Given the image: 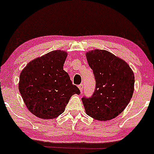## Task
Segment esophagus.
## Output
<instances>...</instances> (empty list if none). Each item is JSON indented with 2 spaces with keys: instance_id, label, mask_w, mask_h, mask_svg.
I'll use <instances>...</instances> for the list:
<instances>
[{
  "instance_id": "34e87169",
  "label": "esophagus",
  "mask_w": 154,
  "mask_h": 154,
  "mask_svg": "<svg viewBox=\"0 0 154 154\" xmlns=\"http://www.w3.org/2000/svg\"><path fill=\"white\" fill-rule=\"evenodd\" d=\"M78 88H79V91H80L81 92H82V91H83V89H84V88H83V85H82V84H80V85H79L78 86Z\"/></svg>"
}]
</instances>
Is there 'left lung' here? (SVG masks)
I'll return each mask as SVG.
<instances>
[{
  "label": "left lung",
  "instance_id": "8db88e82",
  "mask_svg": "<svg viewBox=\"0 0 154 154\" xmlns=\"http://www.w3.org/2000/svg\"><path fill=\"white\" fill-rule=\"evenodd\" d=\"M86 57L95 79L93 95L82 98L86 114L100 121L114 119L131 100L133 72L125 61L107 51L95 49L88 52Z\"/></svg>",
  "mask_w": 154,
  "mask_h": 154
}]
</instances>
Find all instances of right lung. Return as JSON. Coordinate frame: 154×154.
Listing matches in <instances>:
<instances>
[{"mask_svg": "<svg viewBox=\"0 0 154 154\" xmlns=\"http://www.w3.org/2000/svg\"><path fill=\"white\" fill-rule=\"evenodd\" d=\"M66 56L63 51H51L32 61L21 72L19 92L28 110L39 118L57 117L72 95L80 93L63 69Z\"/></svg>", "mask_w": 154, "mask_h": 154, "instance_id": "add662e5", "label": "right lung"}]
</instances>
